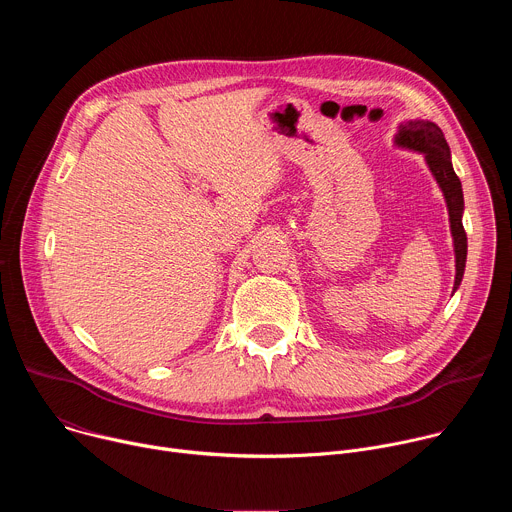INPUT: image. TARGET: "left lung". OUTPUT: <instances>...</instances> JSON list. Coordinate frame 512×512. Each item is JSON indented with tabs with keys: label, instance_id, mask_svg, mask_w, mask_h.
Returning a JSON list of instances; mask_svg holds the SVG:
<instances>
[{
	"label": "left lung",
	"instance_id": "8db88e82",
	"mask_svg": "<svg viewBox=\"0 0 512 512\" xmlns=\"http://www.w3.org/2000/svg\"><path fill=\"white\" fill-rule=\"evenodd\" d=\"M395 145L403 150H411L417 154H423L425 164L435 178L437 186H440L448 216H450V231L454 239V255H456V279H454V291L460 287L464 269H466V255H468V239L462 225L464 214V192L462 182L454 172L452 166V154L450 145L433 121L427 119H411L399 125V131L395 135Z\"/></svg>",
	"mask_w": 512,
	"mask_h": 512
}]
</instances>
